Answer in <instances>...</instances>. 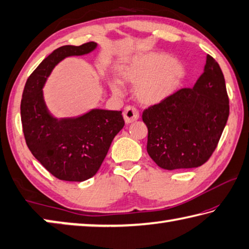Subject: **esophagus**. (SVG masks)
Returning a JSON list of instances; mask_svg holds the SVG:
<instances>
[{
    "label": "esophagus",
    "instance_id": "34e87169",
    "mask_svg": "<svg viewBox=\"0 0 249 249\" xmlns=\"http://www.w3.org/2000/svg\"><path fill=\"white\" fill-rule=\"evenodd\" d=\"M123 116L126 124L133 123V122L140 119V112L134 107H126L123 111Z\"/></svg>",
    "mask_w": 249,
    "mask_h": 249
}]
</instances>
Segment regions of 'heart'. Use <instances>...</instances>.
Instances as JSON below:
<instances>
[{
    "instance_id": "1",
    "label": "heart",
    "mask_w": 249,
    "mask_h": 249,
    "mask_svg": "<svg viewBox=\"0 0 249 249\" xmlns=\"http://www.w3.org/2000/svg\"><path fill=\"white\" fill-rule=\"evenodd\" d=\"M120 81L135 86L134 93L141 103L153 105L162 102L181 86L185 77L182 62L157 52L137 53L117 66ZM108 87L115 95L123 94L121 84L109 80Z\"/></svg>"
}]
</instances>
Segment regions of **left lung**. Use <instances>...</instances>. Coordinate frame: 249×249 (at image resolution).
<instances>
[{"mask_svg": "<svg viewBox=\"0 0 249 249\" xmlns=\"http://www.w3.org/2000/svg\"><path fill=\"white\" fill-rule=\"evenodd\" d=\"M229 103L220 66L206 54L203 73L192 89L177 91L142 113L150 158L166 170L203 165L220 141L230 115Z\"/></svg>", "mask_w": 249, "mask_h": 249, "instance_id": "obj_1", "label": "left lung"}]
</instances>
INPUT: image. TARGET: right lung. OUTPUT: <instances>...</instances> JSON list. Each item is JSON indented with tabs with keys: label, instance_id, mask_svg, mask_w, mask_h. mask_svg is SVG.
I'll use <instances>...</instances> for the list:
<instances>
[{
	"label": "right lung",
	"instance_id": "add662e5",
	"mask_svg": "<svg viewBox=\"0 0 249 249\" xmlns=\"http://www.w3.org/2000/svg\"><path fill=\"white\" fill-rule=\"evenodd\" d=\"M96 47L98 44L90 41L53 50L29 75L23 91L20 119L28 148L50 174L64 181L81 182L92 178L124 126L122 111L92 108L75 117L56 119L46 105L43 89L54 67Z\"/></svg>",
	"mask_w": 249,
	"mask_h": 249
}]
</instances>
